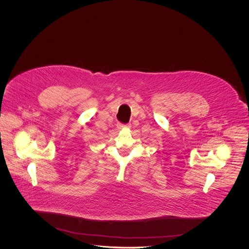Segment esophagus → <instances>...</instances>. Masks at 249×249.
<instances>
[{
    "mask_svg": "<svg viewBox=\"0 0 249 249\" xmlns=\"http://www.w3.org/2000/svg\"><path fill=\"white\" fill-rule=\"evenodd\" d=\"M118 126H119V129H125V128H130V127L129 124H120V123Z\"/></svg>",
    "mask_w": 249,
    "mask_h": 249,
    "instance_id": "1",
    "label": "esophagus"
}]
</instances>
